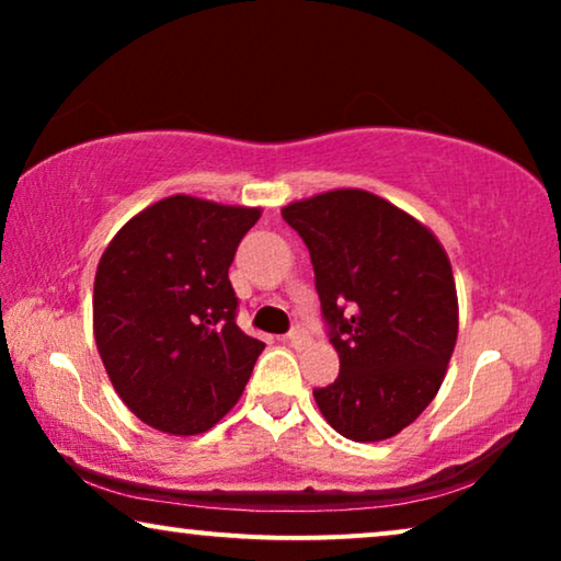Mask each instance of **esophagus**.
Listing matches in <instances>:
<instances>
[{
    "label": "esophagus",
    "instance_id": "34e87169",
    "mask_svg": "<svg viewBox=\"0 0 561 561\" xmlns=\"http://www.w3.org/2000/svg\"><path fill=\"white\" fill-rule=\"evenodd\" d=\"M286 342L290 344V347H296V350H304V347H309L311 344V336L304 332V329H290V332L286 334Z\"/></svg>",
    "mask_w": 561,
    "mask_h": 561
}]
</instances>
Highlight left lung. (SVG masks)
Returning a JSON list of instances; mask_svg holds the SVG:
<instances>
[{
  "label": "left lung",
  "instance_id": "1",
  "mask_svg": "<svg viewBox=\"0 0 561 561\" xmlns=\"http://www.w3.org/2000/svg\"><path fill=\"white\" fill-rule=\"evenodd\" d=\"M311 255L340 375L313 390L321 416L352 442L403 432L439 393L457 344V288L428 227L363 188L280 209Z\"/></svg>",
  "mask_w": 561,
  "mask_h": 561
}]
</instances>
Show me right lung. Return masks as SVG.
Instances as JSON below:
<instances>
[{
	"label": "right lung",
	"instance_id": "add662e5",
	"mask_svg": "<svg viewBox=\"0 0 561 561\" xmlns=\"http://www.w3.org/2000/svg\"><path fill=\"white\" fill-rule=\"evenodd\" d=\"M255 206L175 194L135 214L99 260L94 340L129 411L194 436L240 401L265 344L237 327L229 283Z\"/></svg>",
	"mask_w": 561,
	"mask_h": 561
}]
</instances>
